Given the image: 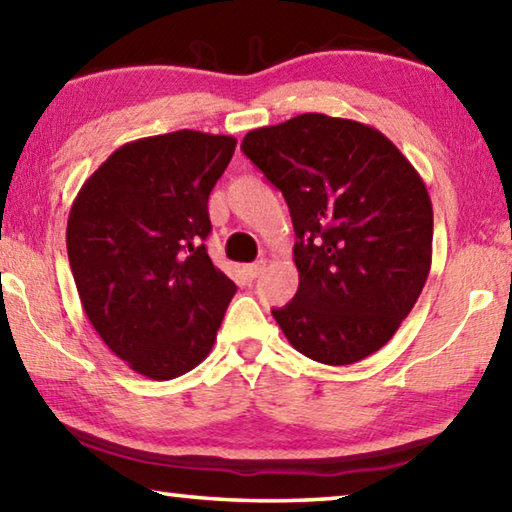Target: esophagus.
<instances>
[{
	"label": "esophagus",
	"instance_id": "1",
	"mask_svg": "<svg viewBox=\"0 0 512 512\" xmlns=\"http://www.w3.org/2000/svg\"><path fill=\"white\" fill-rule=\"evenodd\" d=\"M264 269H266V259H259V262H255V264L243 266V276L253 280V278L259 276V273H264Z\"/></svg>",
	"mask_w": 512,
	"mask_h": 512
}]
</instances>
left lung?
Wrapping results in <instances>:
<instances>
[{
    "mask_svg": "<svg viewBox=\"0 0 512 512\" xmlns=\"http://www.w3.org/2000/svg\"><path fill=\"white\" fill-rule=\"evenodd\" d=\"M243 154L285 197L299 292L271 310L296 352L363 361L409 315L432 264V202L421 174L377 128L305 112L250 131Z\"/></svg>",
    "mask_w": 512,
    "mask_h": 512,
    "instance_id": "obj_1",
    "label": "left lung"
}]
</instances>
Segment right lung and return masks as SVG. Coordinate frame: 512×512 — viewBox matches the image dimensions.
Returning a JSON list of instances; mask_svg holds the SVG:
<instances>
[{"label":"right lung","mask_w":512,"mask_h":512,"mask_svg":"<svg viewBox=\"0 0 512 512\" xmlns=\"http://www.w3.org/2000/svg\"><path fill=\"white\" fill-rule=\"evenodd\" d=\"M232 135L174 131L119 147L82 183L66 248L82 308L137 375L174 379L209 356L236 285L204 248Z\"/></svg>","instance_id":"1"}]
</instances>
